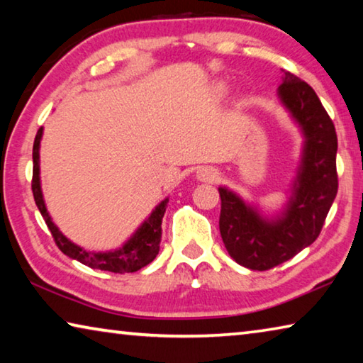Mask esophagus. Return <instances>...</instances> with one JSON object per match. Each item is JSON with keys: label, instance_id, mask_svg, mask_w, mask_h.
<instances>
[{"label": "esophagus", "instance_id": "1", "mask_svg": "<svg viewBox=\"0 0 363 363\" xmlns=\"http://www.w3.org/2000/svg\"><path fill=\"white\" fill-rule=\"evenodd\" d=\"M196 179L201 182H214L219 179V173L211 167H201L196 171Z\"/></svg>", "mask_w": 363, "mask_h": 363}]
</instances>
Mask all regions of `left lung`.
Listing matches in <instances>:
<instances>
[{"instance_id":"1","label":"left lung","mask_w":363,"mask_h":363,"mask_svg":"<svg viewBox=\"0 0 363 363\" xmlns=\"http://www.w3.org/2000/svg\"><path fill=\"white\" fill-rule=\"evenodd\" d=\"M279 99L304 136L301 164L284 211L267 219L235 192L219 187L220 237L232 259L251 270L272 269L314 243L337 192V138L315 91L284 72Z\"/></svg>"}]
</instances>
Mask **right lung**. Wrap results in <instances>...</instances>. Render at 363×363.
Here are the masks:
<instances>
[{
    "mask_svg": "<svg viewBox=\"0 0 363 363\" xmlns=\"http://www.w3.org/2000/svg\"><path fill=\"white\" fill-rule=\"evenodd\" d=\"M43 136V128H40L36 133L35 143H33V179H32V190L35 196V203L38 206L41 216L45 218L48 229L51 230L54 242L72 259H77L84 266L91 269H101L108 270V272L115 274H125V272H136V270L143 269L147 264H150L155 259L160 251V240H162V220L167 211L168 199H164L162 203L155 206V210L150 213L139 229L133 233V237L128 240L121 248H116L113 251H104V253H91L82 247H78L73 242H70L62 232L57 229V225L52 223L51 216L46 210L45 200H43L41 192V182H40V143Z\"/></svg>",
    "mask_w": 363,
    "mask_h": 363,
    "instance_id": "add662e5",
    "label": "right lung"
}]
</instances>
